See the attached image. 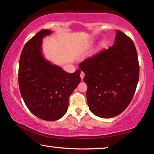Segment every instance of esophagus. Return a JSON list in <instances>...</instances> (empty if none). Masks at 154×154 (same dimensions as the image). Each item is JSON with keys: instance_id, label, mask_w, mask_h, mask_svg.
<instances>
[{"instance_id": "1", "label": "esophagus", "mask_w": 154, "mask_h": 154, "mask_svg": "<svg viewBox=\"0 0 154 154\" xmlns=\"http://www.w3.org/2000/svg\"><path fill=\"white\" fill-rule=\"evenodd\" d=\"M84 76H85V73L83 72V71H81V79H83V78H84Z\"/></svg>"}]
</instances>
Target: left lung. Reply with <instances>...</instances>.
Masks as SVG:
<instances>
[{
  "label": "left lung",
  "instance_id": "obj_1",
  "mask_svg": "<svg viewBox=\"0 0 154 154\" xmlns=\"http://www.w3.org/2000/svg\"><path fill=\"white\" fill-rule=\"evenodd\" d=\"M90 110L109 119L128 106L135 92L140 75L138 56L132 40L117 31L115 43L80 63Z\"/></svg>",
  "mask_w": 154,
  "mask_h": 154
}]
</instances>
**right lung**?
Instances as JSON below:
<instances>
[{
  "mask_svg": "<svg viewBox=\"0 0 154 154\" xmlns=\"http://www.w3.org/2000/svg\"><path fill=\"white\" fill-rule=\"evenodd\" d=\"M51 31L43 29L25 44L19 64V88L26 106L35 116L56 121L64 116L69 99L81 82V70L67 73L45 60L42 39Z\"/></svg>",
  "mask_w": 154,
  "mask_h": 154,
  "instance_id": "1",
  "label": "right lung"
}]
</instances>
